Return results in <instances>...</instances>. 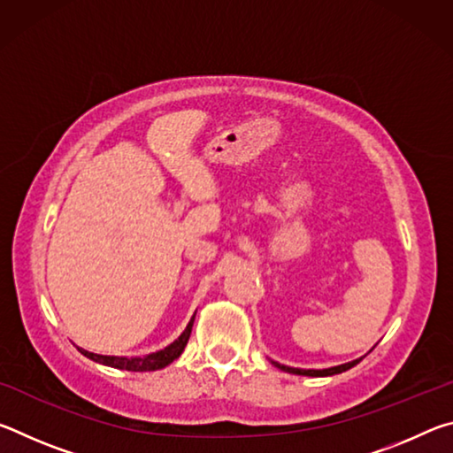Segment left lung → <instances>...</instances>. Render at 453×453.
Returning <instances> with one entry per match:
<instances>
[{"mask_svg":"<svg viewBox=\"0 0 453 453\" xmlns=\"http://www.w3.org/2000/svg\"><path fill=\"white\" fill-rule=\"evenodd\" d=\"M372 349H373V348H372ZM372 349H370V351H372ZM362 359H364V357H357V359H354V362H348V364H342V365H334V367H326V370H302V367H289V365L278 364V362H273V359H272V364H273L275 367H280L281 372H288V373L308 375V378H327V375H335V373L348 372L349 367L357 365L359 362H362Z\"/></svg>","mask_w":453,"mask_h":453,"instance_id":"8db88e82","label":"left lung"}]
</instances>
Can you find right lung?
<instances>
[{"label":"right lung","mask_w":453,"mask_h":453,"mask_svg":"<svg viewBox=\"0 0 453 453\" xmlns=\"http://www.w3.org/2000/svg\"><path fill=\"white\" fill-rule=\"evenodd\" d=\"M194 319H196V313L191 316L189 324L183 329L181 335L178 340L172 342L170 346L159 349V351H153V354H148L143 357H121V356H102V354H94V351H88L83 348H78L80 354H83L86 357H89L91 362H97V364H104V365H110V367H116V370H126V372H156V370H162V367L170 365L173 359H178L181 356V351L186 349L188 346V340L191 335V327H194Z\"/></svg>","instance_id":"add662e5"}]
</instances>
